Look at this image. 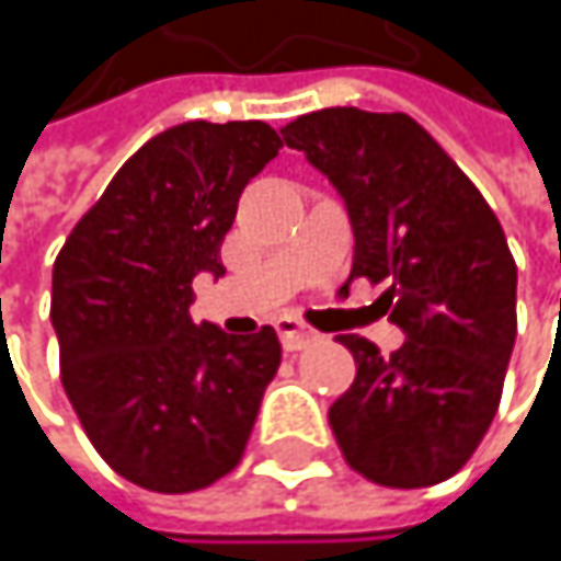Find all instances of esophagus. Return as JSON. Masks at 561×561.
I'll return each instance as SVG.
<instances>
[{
	"label": "esophagus",
	"instance_id": "34e87169",
	"mask_svg": "<svg viewBox=\"0 0 561 561\" xmlns=\"http://www.w3.org/2000/svg\"><path fill=\"white\" fill-rule=\"evenodd\" d=\"M276 331H279V341L285 351H305L308 344L321 341V334L314 328H308L305 321H298L291 314H285V318L276 321Z\"/></svg>",
	"mask_w": 561,
	"mask_h": 561
}]
</instances>
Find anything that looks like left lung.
<instances>
[{"instance_id": "obj_1", "label": "left lung", "mask_w": 561, "mask_h": 561, "mask_svg": "<svg viewBox=\"0 0 561 561\" xmlns=\"http://www.w3.org/2000/svg\"><path fill=\"white\" fill-rule=\"evenodd\" d=\"M331 178L354 227L351 279L387 282L392 354L360 334L337 341L357 377L328 422L344 461L380 488H432L488 435L513 341L516 263L471 178L405 113L331 106L282 129Z\"/></svg>"}]
</instances>
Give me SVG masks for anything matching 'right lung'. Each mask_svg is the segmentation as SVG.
<instances>
[{"instance_id":"add662e5","label":"right lung","mask_w":561,"mask_h":561,"mask_svg":"<svg viewBox=\"0 0 561 561\" xmlns=\"http://www.w3.org/2000/svg\"><path fill=\"white\" fill-rule=\"evenodd\" d=\"M260 119L181 123L149 139L77 220L51 279L64 392L126 481L191 494L230 474L250 442L282 347L266 324H194L197 273L220 247L250 178L279 156Z\"/></svg>"}]
</instances>
